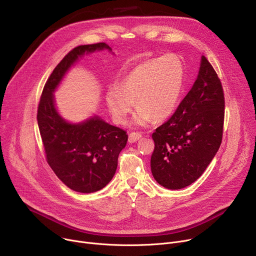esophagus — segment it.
<instances>
[{
  "instance_id": "34e87169",
  "label": "esophagus",
  "mask_w": 256,
  "mask_h": 256,
  "mask_svg": "<svg viewBox=\"0 0 256 256\" xmlns=\"http://www.w3.org/2000/svg\"><path fill=\"white\" fill-rule=\"evenodd\" d=\"M142 137V134L139 132H132L128 134V142L134 143L136 141H138Z\"/></svg>"
}]
</instances>
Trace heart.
<instances>
[{
	"label": "heart",
	"instance_id": "1",
	"mask_svg": "<svg viewBox=\"0 0 256 256\" xmlns=\"http://www.w3.org/2000/svg\"><path fill=\"white\" fill-rule=\"evenodd\" d=\"M184 72L180 60L172 54L146 60L126 75L119 86L111 85L106 102L115 122L124 124L134 103L138 108L134 122L145 126L162 122L176 110L183 88Z\"/></svg>",
	"mask_w": 256,
	"mask_h": 256
}]
</instances>
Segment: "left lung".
<instances>
[{"instance_id": "1", "label": "left lung", "mask_w": 256, "mask_h": 256, "mask_svg": "<svg viewBox=\"0 0 256 256\" xmlns=\"http://www.w3.org/2000/svg\"><path fill=\"white\" fill-rule=\"evenodd\" d=\"M224 103L221 81L202 56L194 86L152 134L151 172L162 186L181 190L202 176L222 141Z\"/></svg>"}]
</instances>
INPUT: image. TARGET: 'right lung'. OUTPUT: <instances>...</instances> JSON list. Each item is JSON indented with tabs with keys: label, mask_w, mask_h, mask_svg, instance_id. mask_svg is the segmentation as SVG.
Listing matches in <instances>:
<instances>
[{
	"label": "right lung",
	"mask_w": 256,
	"mask_h": 256,
	"mask_svg": "<svg viewBox=\"0 0 256 256\" xmlns=\"http://www.w3.org/2000/svg\"><path fill=\"white\" fill-rule=\"evenodd\" d=\"M104 48L111 50L104 42L73 48L50 74L38 105L37 120L46 160L69 188L82 194L98 192L111 181L128 134L98 116L79 124L66 122L56 110L52 92L79 56Z\"/></svg>",
	"instance_id": "obj_1"
}]
</instances>
